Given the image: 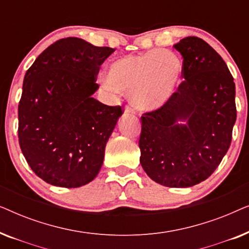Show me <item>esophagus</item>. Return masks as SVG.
Masks as SVG:
<instances>
[{"label": "esophagus", "mask_w": 249, "mask_h": 249, "mask_svg": "<svg viewBox=\"0 0 249 249\" xmlns=\"http://www.w3.org/2000/svg\"><path fill=\"white\" fill-rule=\"evenodd\" d=\"M124 113H127V114H135L136 112H135L134 108H131L130 107H125V108H124Z\"/></svg>", "instance_id": "1"}]
</instances>
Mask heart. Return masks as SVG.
Segmentation results:
<instances>
[{
    "instance_id": "1",
    "label": "heart",
    "mask_w": 249,
    "mask_h": 249,
    "mask_svg": "<svg viewBox=\"0 0 249 249\" xmlns=\"http://www.w3.org/2000/svg\"><path fill=\"white\" fill-rule=\"evenodd\" d=\"M181 73L182 64L177 54L153 50L112 61L107 69V83L117 93L129 94L137 110L154 111L173 96Z\"/></svg>"
}]
</instances>
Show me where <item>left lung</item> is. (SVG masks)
<instances>
[{
  "instance_id": "left-lung-1",
  "label": "left lung",
  "mask_w": 249,
  "mask_h": 249,
  "mask_svg": "<svg viewBox=\"0 0 249 249\" xmlns=\"http://www.w3.org/2000/svg\"><path fill=\"white\" fill-rule=\"evenodd\" d=\"M173 47L183 57L185 80L162 107L142 114L139 148L149 178L186 188L209 178L230 147L236 86L226 62L205 40L190 36Z\"/></svg>"
}]
</instances>
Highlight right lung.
<instances>
[{"label": "right lung", "mask_w": 249, "mask_h": 249, "mask_svg": "<svg viewBox=\"0 0 249 249\" xmlns=\"http://www.w3.org/2000/svg\"><path fill=\"white\" fill-rule=\"evenodd\" d=\"M114 52L77 37L50 45L27 70L18 107V137L27 163L50 185L77 188L103 164L121 107L93 97L100 66Z\"/></svg>", "instance_id": "1"}]
</instances>
